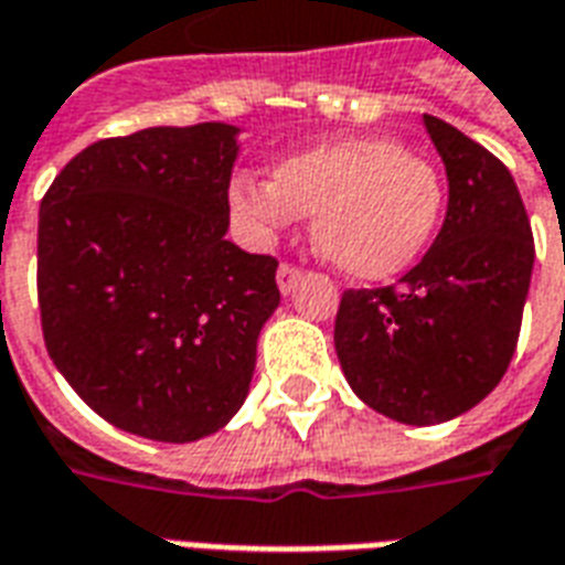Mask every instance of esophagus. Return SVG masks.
I'll return each instance as SVG.
<instances>
[{
    "label": "esophagus",
    "mask_w": 565,
    "mask_h": 565,
    "mask_svg": "<svg viewBox=\"0 0 565 565\" xmlns=\"http://www.w3.org/2000/svg\"><path fill=\"white\" fill-rule=\"evenodd\" d=\"M275 281H278V290H281V294H290L296 284L302 281V269L294 266V263H281V266H278V275H275Z\"/></svg>",
    "instance_id": "esophagus-1"
}]
</instances>
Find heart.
<instances>
[{
    "instance_id": "b5f03b06",
    "label": "heart",
    "mask_w": 565,
    "mask_h": 565,
    "mask_svg": "<svg viewBox=\"0 0 565 565\" xmlns=\"http://www.w3.org/2000/svg\"><path fill=\"white\" fill-rule=\"evenodd\" d=\"M233 215L257 236L315 215V245L338 271L383 281L431 242L443 182L425 158L388 137L332 140L284 158L269 182L233 179Z\"/></svg>"
}]
</instances>
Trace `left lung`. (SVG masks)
<instances>
[{
    "label": "left lung",
    "mask_w": 565,
    "mask_h": 565,
    "mask_svg": "<svg viewBox=\"0 0 565 565\" xmlns=\"http://www.w3.org/2000/svg\"><path fill=\"white\" fill-rule=\"evenodd\" d=\"M422 122L446 164V221L398 284L344 290L335 317L350 388L404 425L455 419L503 380L536 257L503 161L437 116Z\"/></svg>",
    "instance_id": "obj_1"
}]
</instances>
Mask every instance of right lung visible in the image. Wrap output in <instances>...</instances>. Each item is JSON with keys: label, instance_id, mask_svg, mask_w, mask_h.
<instances>
[{"label": "right lung", "instance_id": "obj_1", "mask_svg": "<svg viewBox=\"0 0 565 565\" xmlns=\"http://www.w3.org/2000/svg\"><path fill=\"white\" fill-rule=\"evenodd\" d=\"M239 128H143L86 146L38 212V308L62 377L116 428L191 443L248 395L281 302L269 254L224 236Z\"/></svg>", "mask_w": 565, "mask_h": 565}]
</instances>
